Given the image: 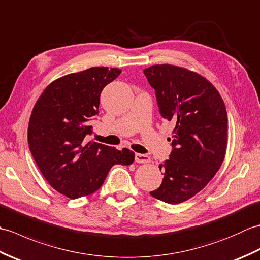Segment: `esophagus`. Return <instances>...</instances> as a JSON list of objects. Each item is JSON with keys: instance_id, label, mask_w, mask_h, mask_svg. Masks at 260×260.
<instances>
[{"instance_id": "34e87169", "label": "esophagus", "mask_w": 260, "mask_h": 260, "mask_svg": "<svg viewBox=\"0 0 260 260\" xmlns=\"http://www.w3.org/2000/svg\"><path fill=\"white\" fill-rule=\"evenodd\" d=\"M150 161H151L150 156L145 155V154H140V153L135 154V162L137 163H148Z\"/></svg>"}]
</instances>
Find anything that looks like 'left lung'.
Returning <instances> with one entry per match:
<instances>
[{
    "mask_svg": "<svg viewBox=\"0 0 260 260\" xmlns=\"http://www.w3.org/2000/svg\"><path fill=\"white\" fill-rule=\"evenodd\" d=\"M155 89L159 114L174 125L170 158L159 164L161 186L151 196L178 204L200 192L221 167L227 150L228 116L219 91L194 71L173 64L144 69Z\"/></svg>",
    "mask_w": 260,
    "mask_h": 260,
    "instance_id": "obj_1",
    "label": "left lung"
}]
</instances>
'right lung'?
<instances>
[{"mask_svg":"<svg viewBox=\"0 0 260 260\" xmlns=\"http://www.w3.org/2000/svg\"><path fill=\"white\" fill-rule=\"evenodd\" d=\"M118 68L92 67L52 81L32 109L27 143L42 175L54 190L69 199L96 192L115 164L131 165L128 148L86 143L89 121L98 114L104 87L117 78Z\"/></svg>","mask_w":260,"mask_h":260,"instance_id":"1","label":"right lung"}]
</instances>
